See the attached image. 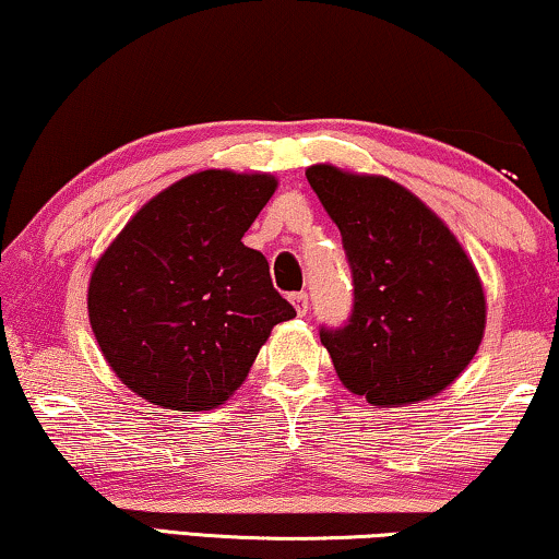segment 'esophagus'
<instances>
[{"label": "esophagus", "instance_id": "1", "mask_svg": "<svg viewBox=\"0 0 559 559\" xmlns=\"http://www.w3.org/2000/svg\"><path fill=\"white\" fill-rule=\"evenodd\" d=\"M290 304H294V309H296L298 317H306V311H309V294H306V290L290 294Z\"/></svg>", "mask_w": 559, "mask_h": 559}]
</instances>
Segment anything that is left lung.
<instances>
[{
  "mask_svg": "<svg viewBox=\"0 0 559 559\" xmlns=\"http://www.w3.org/2000/svg\"><path fill=\"white\" fill-rule=\"evenodd\" d=\"M306 179L340 227L355 278L349 324L321 329L342 384L377 407L436 397L484 340L474 261L443 219L390 177L313 164Z\"/></svg>",
  "mask_w": 559,
  "mask_h": 559,
  "instance_id": "1",
  "label": "left lung"
}]
</instances>
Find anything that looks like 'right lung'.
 <instances>
[{"label": "right lung", "mask_w": 559, "mask_h": 559, "mask_svg": "<svg viewBox=\"0 0 559 559\" xmlns=\"http://www.w3.org/2000/svg\"><path fill=\"white\" fill-rule=\"evenodd\" d=\"M263 171L204 169L148 200L96 261L88 319L116 377L200 413L246 382L271 329L296 317L242 235L276 192Z\"/></svg>", "instance_id": "obj_1"}]
</instances>
